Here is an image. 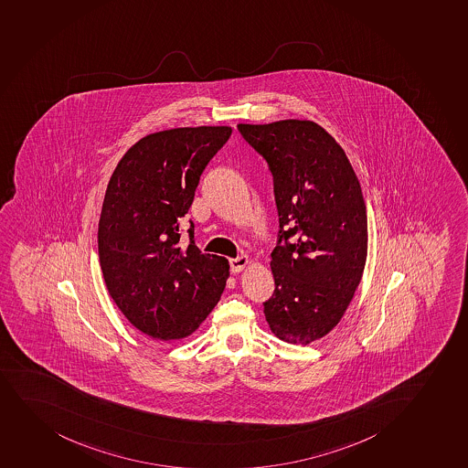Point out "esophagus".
I'll return each instance as SVG.
<instances>
[{"mask_svg": "<svg viewBox=\"0 0 468 468\" xmlns=\"http://www.w3.org/2000/svg\"><path fill=\"white\" fill-rule=\"evenodd\" d=\"M250 263V259L246 256L237 257L231 261V271L232 274H239L241 271L245 270L246 265Z\"/></svg>", "mask_w": 468, "mask_h": 468, "instance_id": "obj_1", "label": "esophagus"}]
</instances>
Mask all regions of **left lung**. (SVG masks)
<instances>
[{
    "mask_svg": "<svg viewBox=\"0 0 468 468\" xmlns=\"http://www.w3.org/2000/svg\"><path fill=\"white\" fill-rule=\"evenodd\" d=\"M237 128L274 178L281 229L266 322L283 342L311 344L339 324L364 274L368 223L359 180L339 143L314 122Z\"/></svg>",
    "mask_w": 468,
    "mask_h": 468,
    "instance_id": "obj_1",
    "label": "left lung"
}]
</instances>
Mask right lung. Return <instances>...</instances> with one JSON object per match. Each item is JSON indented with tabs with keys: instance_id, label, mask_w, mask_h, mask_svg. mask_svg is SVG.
I'll use <instances>...</instances> for the list:
<instances>
[{
	"instance_id": "add662e5",
	"label": "right lung",
	"mask_w": 468,
	"mask_h": 468,
	"mask_svg": "<svg viewBox=\"0 0 468 468\" xmlns=\"http://www.w3.org/2000/svg\"><path fill=\"white\" fill-rule=\"evenodd\" d=\"M229 126L149 133L124 154L109 180L99 223V257L109 294L154 339L187 337L220 301L229 263L182 243L183 217L203 169Z\"/></svg>"
}]
</instances>
